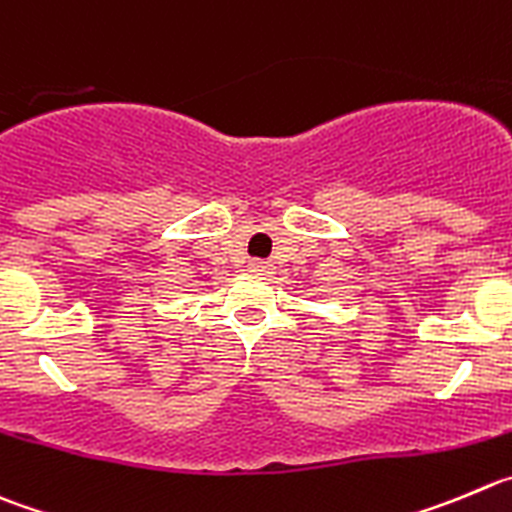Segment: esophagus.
<instances>
[{
    "label": "esophagus",
    "mask_w": 512,
    "mask_h": 512,
    "mask_svg": "<svg viewBox=\"0 0 512 512\" xmlns=\"http://www.w3.org/2000/svg\"><path fill=\"white\" fill-rule=\"evenodd\" d=\"M248 271H251V274H271V264H266V261H251V264H248Z\"/></svg>",
    "instance_id": "esophagus-1"
}]
</instances>
